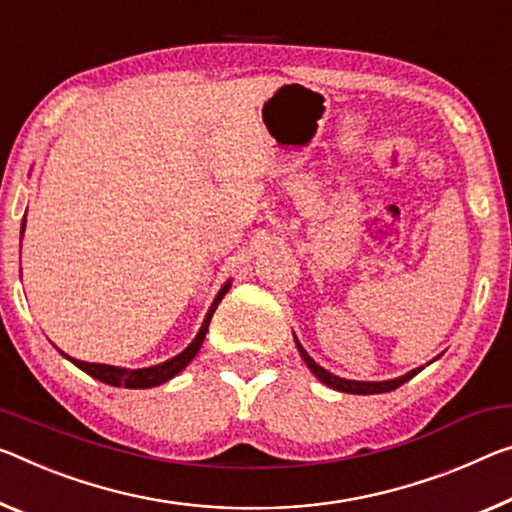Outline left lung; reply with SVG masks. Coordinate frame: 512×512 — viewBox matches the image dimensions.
Wrapping results in <instances>:
<instances>
[{
  "mask_svg": "<svg viewBox=\"0 0 512 512\" xmlns=\"http://www.w3.org/2000/svg\"><path fill=\"white\" fill-rule=\"evenodd\" d=\"M294 339H296V335H294ZM296 348H298L300 358L305 360L307 367H310V371L314 373L316 378L321 380L323 385H328V387H332V389H337V392H346V394H383V392H392V389L401 387L403 383H408L410 378H415L417 373H419L421 369H424V367L412 369V371L405 373V376H401V378H394V380H380V383H364V380H346V378H339V376H335V373L326 371V369L321 367V364H316V362L310 358V355H307V351H305L303 346H300L298 339H296Z\"/></svg>",
  "mask_w": 512,
  "mask_h": 512,
  "instance_id": "obj_1",
  "label": "left lung"
}]
</instances>
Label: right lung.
Returning <instances> with one entry per match:
<instances>
[{"mask_svg": "<svg viewBox=\"0 0 512 512\" xmlns=\"http://www.w3.org/2000/svg\"><path fill=\"white\" fill-rule=\"evenodd\" d=\"M24 221L27 218H22V227H20V234L24 232ZM227 289H230V282H225L218 291V296L214 298L212 307H209V312L205 316V321H202V326L198 330V335L193 342L184 348L180 355H175V358H170L161 364H154V367H145V369H123V367H111V364H95V362H81L70 358L61 351L63 358H68L75 367H79L81 371H86L88 376H93L95 380H102V383L113 385V387H127V389H145V387H157L161 383H166V380L175 378L177 373H180L186 364H189L193 358H196V353L200 351L202 342H205V335H207V328H209V321H212V316L216 312L218 303H221L223 296L227 294Z\"/></svg>", "mask_w": 512, "mask_h": 512, "instance_id": "1", "label": "right lung"}]
</instances>
